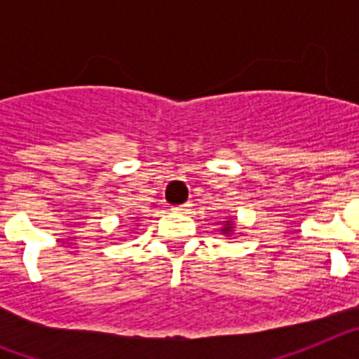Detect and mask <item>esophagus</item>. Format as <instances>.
<instances>
[{
  "mask_svg": "<svg viewBox=\"0 0 359 359\" xmlns=\"http://www.w3.org/2000/svg\"><path fill=\"white\" fill-rule=\"evenodd\" d=\"M190 207H192L190 203H183V205H174V207L170 208V210H174V212H189Z\"/></svg>",
  "mask_w": 359,
  "mask_h": 359,
  "instance_id": "esophagus-1",
  "label": "esophagus"
}]
</instances>
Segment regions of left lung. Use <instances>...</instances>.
Wrapping results in <instances>:
<instances>
[{
    "label": "left lung",
    "instance_id": "8db88e82",
    "mask_svg": "<svg viewBox=\"0 0 359 359\" xmlns=\"http://www.w3.org/2000/svg\"><path fill=\"white\" fill-rule=\"evenodd\" d=\"M223 231H230V223H226V226L223 228Z\"/></svg>",
    "mask_w": 359,
    "mask_h": 359
}]
</instances>
